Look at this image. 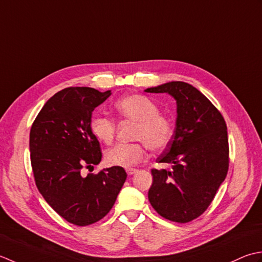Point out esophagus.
Returning <instances> with one entry per match:
<instances>
[{"label": "esophagus", "instance_id": "esophagus-1", "mask_svg": "<svg viewBox=\"0 0 262 262\" xmlns=\"http://www.w3.org/2000/svg\"><path fill=\"white\" fill-rule=\"evenodd\" d=\"M137 172H138V169H136V168H126L127 175H133V174H136Z\"/></svg>", "mask_w": 262, "mask_h": 262}]
</instances>
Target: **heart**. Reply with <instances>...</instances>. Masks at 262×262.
Returning <instances> with one entry per match:
<instances>
[{
  "label": "heart",
  "mask_w": 262,
  "mask_h": 262,
  "mask_svg": "<svg viewBox=\"0 0 262 262\" xmlns=\"http://www.w3.org/2000/svg\"><path fill=\"white\" fill-rule=\"evenodd\" d=\"M115 111L122 119L136 122L133 143H117L105 152L111 166L130 168L146 158V146L154 151L166 148L173 137L172 122L159 113L158 106L143 95H130L115 103ZM93 135L104 143H111L115 135V122L108 116L96 115L90 122Z\"/></svg>",
  "instance_id": "1"
}]
</instances>
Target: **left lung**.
Returning a JSON list of instances; mask_svg holds the SVG:
<instances>
[{
	"instance_id": "left-lung-1",
	"label": "left lung",
	"mask_w": 262,
	"mask_h": 262,
	"mask_svg": "<svg viewBox=\"0 0 262 262\" xmlns=\"http://www.w3.org/2000/svg\"><path fill=\"white\" fill-rule=\"evenodd\" d=\"M176 100L175 131L157 163L172 169H151L148 199L162 217L188 223L206 211L228 170L227 126L221 112L204 94L183 81L147 88Z\"/></svg>"
}]
</instances>
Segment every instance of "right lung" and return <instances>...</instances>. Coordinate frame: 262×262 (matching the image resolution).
I'll return each instance as SVG.
<instances>
[{
  "label": "right lung",
  "mask_w": 262,
  "mask_h": 262,
  "mask_svg": "<svg viewBox=\"0 0 262 262\" xmlns=\"http://www.w3.org/2000/svg\"><path fill=\"white\" fill-rule=\"evenodd\" d=\"M111 96L89 87H69L46 101L30 129L29 149L37 189L67 222L87 226L114 206L126 180L123 167L83 174L101 161L92 129L93 111Z\"/></svg>",
  "instance_id": "add662e5"
}]
</instances>
